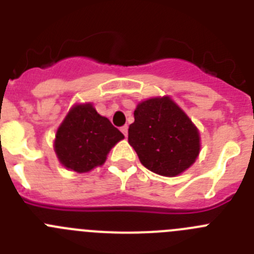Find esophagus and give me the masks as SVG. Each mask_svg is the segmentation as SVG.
Wrapping results in <instances>:
<instances>
[{"mask_svg": "<svg viewBox=\"0 0 254 254\" xmlns=\"http://www.w3.org/2000/svg\"><path fill=\"white\" fill-rule=\"evenodd\" d=\"M121 131H122V133L125 134L126 137H127V133H128V127H127V126H123V127H121Z\"/></svg>", "mask_w": 254, "mask_h": 254, "instance_id": "esophagus-1", "label": "esophagus"}]
</instances>
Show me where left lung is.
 <instances>
[{
    "instance_id": "8db88e82",
    "label": "left lung",
    "mask_w": 254,
    "mask_h": 254,
    "mask_svg": "<svg viewBox=\"0 0 254 254\" xmlns=\"http://www.w3.org/2000/svg\"><path fill=\"white\" fill-rule=\"evenodd\" d=\"M129 125L128 143L143 167L164 177H177L193 165L201 150L194 123L168 95L140 102Z\"/></svg>"
}]
</instances>
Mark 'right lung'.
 <instances>
[{"label":"right lung","instance_id":"right-lung-1","mask_svg":"<svg viewBox=\"0 0 254 254\" xmlns=\"http://www.w3.org/2000/svg\"><path fill=\"white\" fill-rule=\"evenodd\" d=\"M122 132L100 116L91 103L75 104L56 132L53 147L61 165L76 173L102 167Z\"/></svg>","mask_w":254,"mask_h":254}]
</instances>
